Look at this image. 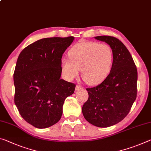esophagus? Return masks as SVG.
<instances>
[{
	"label": "esophagus",
	"instance_id": "1",
	"mask_svg": "<svg viewBox=\"0 0 151 151\" xmlns=\"http://www.w3.org/2000/svg\"><path fill=\"white\" fill-rule=\"evenodd\" d=\"M82 88H83V87H81V85H77L76 86L75 91H78V90H81V89H82Z\"/></svg>",
	"mask_w": 151,
	"mask_h": 151
}]
</instances>
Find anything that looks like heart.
<instances>
[{
    "instance_id": "1",
    "label": "heart",
    "mask_w": 151,
    "mask_h": 151,
    "mask_svg": "<svg viewBox=\"0 0 151 151\" xmlns=\"http://www.w3.org/2000/svg\"><path fill=\"white\" fill-rule=\"evenodd\" d=\"M70 59L63 58L61 70L69 81L78 75L88 85H95L106 79L112 68L114 54L111 47L94 42L78 43L68 52Z\"/></svg>"
}]
</instances>
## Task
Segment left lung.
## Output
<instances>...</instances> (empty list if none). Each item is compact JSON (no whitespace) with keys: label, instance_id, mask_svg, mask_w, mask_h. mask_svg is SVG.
<instances>
[{"label":"left lung","instance_id":"8db88e82","mask_svg":"<svg viewBox=\"0 0 151 151\" xmlns=\"http://www.w3.org/2000/svg\"><path fill=\"white\" fill-rule=\"evenodd\" d=\"M95 38L109 45L114 60L106 79L96 87L87 88L88 98L82 112L88 122L106 128L128 114L137 95L138 73L130 52L120 40L107 35Z\"/></svg>","mask_w":151,"mask_h":151}]
</instances>
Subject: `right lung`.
I'll return each instance as SVG.
<instances>
[{"instance_id":"1","label":"right lung","mask_w":151,"mask_h":151,"mask_svg":"<svg viewBox=\"0 0 151 151\" xmlns=\"http://www.w3.org/2000/svg\"><path fill=\"white\" fill-rule=\"evenodd\" d=\"M75 37H48L24 48L14 72V101L22 118L37 128H46L60 119L67 97L75 84L60 79L63 54Z\"/></svg>"}]
</instances>
